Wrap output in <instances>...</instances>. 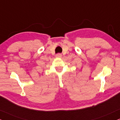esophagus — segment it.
<instances>
[{
    "mask_svg": "<svg viewBox=\"0 0 120 120\" xmlns=\"http://www.w3.org/2000/svg\"><path fill=\"white\" fill-rule=\"evenodd\" d=\"M56 57H58V58H60L62 57V54H60V53H58V54H56Z\"/></svg>",
    "mask_w": 120,
    "mask_h": 120,
    "instance_id": "esophagus-1",
    "label": "esophagus"
}]
</instances>
